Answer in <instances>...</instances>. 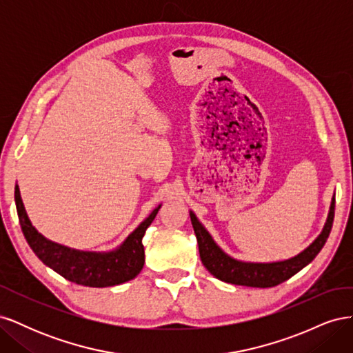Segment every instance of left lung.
Wrapping results in <instances>:
<instances>
[{"label":"left lung","mask_w":353,"mask_h":353,"mask_svg":"<svg viewBox=\"0 0 353 353\" xmlns=\"http://www.w3.org/2000/svg\"><path fill=\"white\" fill-rule=\"evenodd\" d=\"M334 201V197L331 199L330 212L321 234L303 252L293 256L290 259L279 262H244L231 258L212 239L209 231L201 225V222L194 215V212L190 210V218L197 239L201 263L205 265V268L213 276H216L221 281L261 288L279 285L303 270L307 263H311L319 250L324 248L331 227H333Z\"/></svg>","instance_id":"left-lung-1"}]
</instances>
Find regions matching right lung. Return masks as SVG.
Returning a JSON list of instances; mask_svg holds the SVG:
<instances>
[{
	"label": "right lung",
	"mask_w": 353,
	"mask_h": 353,
	"mask_svg": "<svg viewBox=\"0 0 353 353\" xmlns=\"http://www.w3.org/2000/svg\"><path fill=\"white\" fill-rule=\"evenodd\" d=\"M14 201L23 236L39 261L66 280L87 287L117 285L141 272L144 266L143 237L162 206L159 205L119 248L110 252H85L51 241L38 232L28 216L19 185L14 188Z\"/></svg>",
	"instance_id": "add662e5"
}]
</instances>
